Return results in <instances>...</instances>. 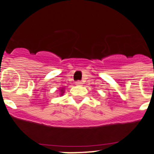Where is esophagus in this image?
<instances>
[{
	"mask_svg": "<svg viewBox=\"0 0 154 154\" xmlns=\"http://www.w3.org/2000/svg\"><path fill=\"white\" fill-rule=\"evenodd\" d=\"M82 82L80 81H78V82H75V85H82Z\"/></svg>",
	"mask_w": 154,
	"mask_h": 154,
	"instance_id": "34e87169",
	"label": "esophagus"
}]
</instances>
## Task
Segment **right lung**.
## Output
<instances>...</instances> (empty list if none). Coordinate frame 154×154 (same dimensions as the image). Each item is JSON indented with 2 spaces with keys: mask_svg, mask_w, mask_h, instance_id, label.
<instances>
[{
  "mask_svg": "<svg viewBox=\"0 0 154 154\" xmlns=\"http://www.w3.org/2000/svg\"><path fill=\"white\" fill-rule=\"evenodd\" d=\"M64 91H65V88H60V95H63L64 94Z\"/></svg>",
  "mask_w": 154,
  "mask_h": 154,
  "instance_id": "right-lung-1",
  "label": "right lung"
}]
</instances>
